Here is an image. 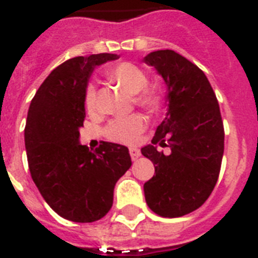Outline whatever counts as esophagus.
<instances>
[{
    "instance_id": "1",
    "label": "esophagus",
    "mask_w": 258,
    "mask_h": 258,
    "mask_svg": "<svg viewBox=\"0 0 258 258\" xmlns=\"http://www.w3.org/2000/svg\"><path fill=\"white\" fill-rule=\"evenodd\" d=\"M129 152H131L132 160L133 161H136L137 159L141 156V151L138 149H136V147H131V149H129Z\"/></svg>"
}]
</instances>
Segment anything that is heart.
Instances as JSON below:
<instances>
[{
  "label": "heart",
  "mask_w": 258,
  "mask_h": 258,
  "mask_svg": "<svg viewBox=\"0 0 258 258\" xmlns=\"http://www.w3.org/2000/svg\"><path fill=\"white\" fill-rule=\"evenodd\" d=\"M106 76L111 81L118 84L127 92L136 93V103L149 112H156L161 104L160 92L154 86H147L149 77L138 66L122 61L109 67L106 71ZM85 108L89 113L97 109V90L93 84L86 86L84 97ZM146 127V120L141 115H131L127 117L115 118L109 122L106 134L109 140L124 145H132L138 140Z\"/></svg>",
  "instance_id": "heart-1"
}]
</instances>
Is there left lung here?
I'll list each match as a JSON object with an SVG mask.
<instances>
[{
	"label": "left lung",
	"instance_id": "left-lung-1",
	"mask_svg": "<svg viewBox=\"0 0 258 258\" xmlns=\"http://www.w3.org/2000/svg\"><path fill=\"white\" fill-rule=\"evenodd\" d=\"M143 61L163 77L168 92L165 118L141 150L155 165L143 184L146 203L161 217H181L202 207L217 183L225 141L220 106L204 72L178 52L157 50ZM156 144L172 152L164 155Z\"/></svg>",
	"mask_w": 258,
	"mask_h": 258
}]
</instances>
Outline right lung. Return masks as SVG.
I'll return each instance as SVG.
<instances>
[{
	"instance_id": "obj_1",
	"label": "right lung",
	"mask_w": 258,
	"mask_h": 258,
	"mask_svg": "<svg viewBox=\"0 0 258 258\" xmlns=\"http://www.w3.org/2000/svg\"><path fill=\"white\" fill-rule=\"evenodd\" d=\"M116 54L76 56L51 71L32 99L24 129L32 179L52 211L74 222H94L112 207L113 188L132 165L129 150L80 143L85 90L95 66Z\"/></svg>"
}]
</instances>
